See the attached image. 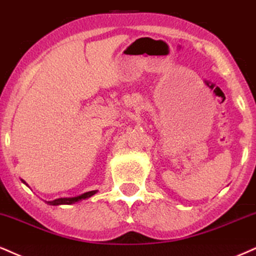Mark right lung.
<instances>
[{
  "label": "right lung",
  "instance_id": "1",
  "mask_svg": "<svg viewBox=\"0 0 256 256\" xmlns=\"http://www.w3.org/2000/svg\"><path fill=\"white\" fill-rule=\"evenodd\" d=\"M21 182L25 183V184L27 186V183H26L25 181H24V180H21ZM97 193H98V190H91V192H86V193L78 195V196H73V198H60V199H55V200H52V201H45V202H46L48 205H51V206L72 205V204L80 202V201L88 199V198H91L92 195H94V194H97Z\"/></svg>",
  "mask_w": 256,
  "mask_h": 256
}]
</instances>
